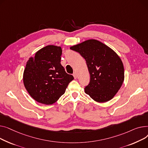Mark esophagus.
<instances>
[{
	"label": "esophagus",
	"instance_id": "34e87169",
	"mask_svg": "<svg viewBox=\"0 0 148 148\" xmlns=\"http://www.w3.org/2000/svg\"><path fill=\"white\" fill-rule=\"evenodd\" d=\"M73 76H74L75 79H76V78H77V74H76V73H74L73 74Z\"/></svg>",
	"mask_w": 148,
	"mask_h": 148
}]
</instances>
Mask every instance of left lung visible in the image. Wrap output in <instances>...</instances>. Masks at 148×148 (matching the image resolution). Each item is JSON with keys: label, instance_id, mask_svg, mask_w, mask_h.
Returning a JSON list of instances; mask_svg holds the SVG:
<instances>
[{"label": "left lung", "instance_id": "left-lung-1", "mask_svg": "<svg viewBox=\"0 0 148 148\" xmlns=\"http://www.w3.org/2000/svg\"><path fill=\"white\" fill-rule=\"evenodd\" d=\"M85 58L90 82L85 92L94 101L106 102L114 98L124 80L122 60L112 48L95 39H88L71 47Z\"/></svg>", "mask_w": 148, "mask_h": 148}]
</instances>
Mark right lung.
I'll use <instances>...</instances> for the list:
<instances>
[{"label": "right lung", "instance_id": "obj_1", "mask_svg": "<svg viewBox=\"0 0 148 148\" xmlns=\"http://www.w3.org/2000/svg\"><path fill=\"white\" fill-rule=\"evenodd\" d=\"M62 48L47 45L30 57L23 73V83L30 96L49 105L56 103L65 92L74 77L67 74L61 62Z\"/></svg>", "mask_w": 148, "mask_h": 148}]
</instances>
